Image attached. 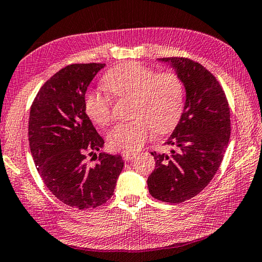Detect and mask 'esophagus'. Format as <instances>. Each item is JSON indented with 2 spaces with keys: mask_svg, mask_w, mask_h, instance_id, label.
Wrapping results in <instances>:
<instances>
[{
  "mask_svg": "<svg viewBox=\"0 0 262 262\" xmlns=\"http://www.w3.org/2000/svg\"><path fill=\"white\" fill-rule=\"evenodd\" d=\"M136 155H137V152H135V151H123L122 152V157L124 161H131L133 157H136Z\"/></svg>",
  "mask_w": 262,
  "mask_h": 262,
  "instance_id": "1",
  "label": "esophagus"
}]
</instances>
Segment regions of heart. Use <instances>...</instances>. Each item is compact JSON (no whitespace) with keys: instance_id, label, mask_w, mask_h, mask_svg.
<instances>
[{"instance_id":"heart-1","label":"heart","mask_w":262,"mask_h":262,"mask_svg":"<svg viewBox=\"0 0 262 262\" xmlns=\"http://www.w3.org/2000/svg\"><path fill=\"white\" fill-rule=\"evenodd\" d=\"M102 84L117 99L133 98L130 122L120 123L108 133V144L114 150L136 151L145 145L151 129L164 135L179 123L185 107V84L172 71L157 73L140 62H123L108 71ZM84 111L99 126L113 121V102L106 95L88 91Z\"/></svg>"}]
</instances>
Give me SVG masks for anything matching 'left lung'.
Masks as SVG:
<instances>
[{"mask_svg": "<svg viewBox=\"0 0 262 262\" xmlns=\"http://www.w3.org/2000/svg\"><path fill=\"white\" fill-rule=\"evenodd\" d=\"M181 76L186 102L165 145L170 154L151 151L155 170L147 185L154 199L182 203L199 195L218 171L230 137V111L220 83L205 67L184 57L160 58Z\"/></svg>", "mask_w": 262, "mask_h": 262, "instance_id": "obj_1", "label": "left lung"}]
</instances>
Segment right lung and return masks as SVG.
Masks as SVG:
<instances>
[{"instance_id":"right-lung-1","label":"right lung","mask_w":262,"mask_h":262,"mask_svg":"<svg viewBox=\"0 0 262 262\" xmlns=\"http://www.w3.org/2000/svg\"><path fill=\"white\" fill-rule=\"evenodd\" d=\"M103 66L91 62L62 68L39 89L29 113L28 141L39 176L58 200L80 210L105 204L124 166L121 155L96 154L105 141L83 103L89 84ZM89 156L97 165L90 164Z\"/></svg>"}]
</instances>
